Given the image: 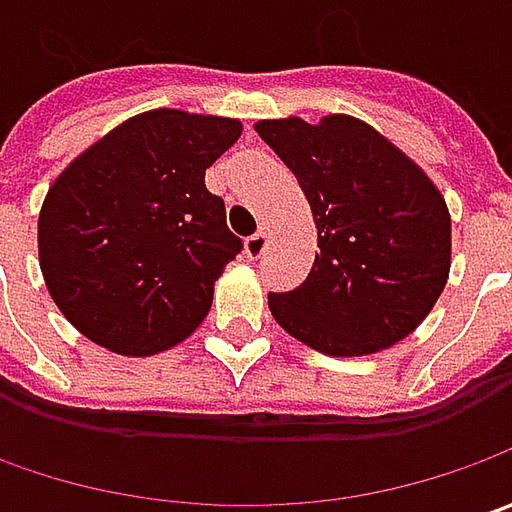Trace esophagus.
<instances>
[{
    "label": "esophagus",
    "mask_w": 512,
    "mask_h": 512,
    "mask_svg": "<svg viewBox=\"0 0 512 512\" xmlns=\"http://www.w3.org/2000/svg\"><path fill=\"white\" fill-rule=\"evenodd\" d=\"M265 250H267V233H262V230H259V233H253V236L245 242V253L250 256V259H259Z\"/></svg>",
    "instance_id": "esophagus-1"
}]
</instances>
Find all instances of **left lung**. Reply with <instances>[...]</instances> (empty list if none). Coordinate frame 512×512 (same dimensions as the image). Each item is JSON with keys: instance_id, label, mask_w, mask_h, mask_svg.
<instances>
[{"instance_id": "8db88e82", "label": "left lung", "mask_w": 512, "mask_h": 512, "mask_svg": "<svg viewBox=\"0 0 512 512\" xmlns=\"http://www.w3.org/2000/svg\"><path fill=\"white\" fill-rule=\"evenodd\" d=\"M256 133L305 190L319 253L296 290L270 293L287 333L327 356L402 342L442 296L450 213L439 187L362 119H262Z\"/></svg>"}]
</instances>
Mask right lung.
Masks as SVG:
<instances>
[{
  "label": "right lung",
  "mask_w": 512,
  "mask_h": 512,
  "mask_svg": "<svg viewBox=\"0 0 512 512\" xmlns=\"http://www.w3.org/2000/svg\"><path fill=\"white\" fill-rule=\"evenodd\" d=\"M242 136L225 116L139 113L79 153L39 213L50 299L90 342L153 356L187 339L242 250L205 170Z\"/></svg>",
  "instance_id": "add662e5"
}]
</instances>
